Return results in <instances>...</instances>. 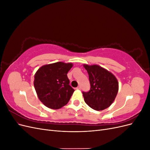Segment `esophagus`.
I'll return each instance as SVG.
<instances>
[{
    "label": "esophagus",
    "mask_w": 150,
    "mask_h": 150,
    "mask_svg": "<svg viewBox=\"0 0 150 150\" xmlns=\"http://www.w3.org/2000/svg\"><path fill=\"white\" fill-rule=\"evenodd\" d=\"M81 89V87L80 86H78V87L76 88V89H78V90H80Z\"/></svg>",
    "instance_id": "esophagus-1"
}]
</instances>
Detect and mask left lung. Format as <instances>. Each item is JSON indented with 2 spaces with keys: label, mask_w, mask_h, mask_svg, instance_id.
<instances>
[{
  "label": "left lung",
  "mask_w": 150,
  "mask_h": 150,
  "mask_svg": "<svg viewBox=\"0 0 150 150\" xmlns=\"http://www.w3.org/2000/svg\"><path fill=\"white\" fill-rule=\"evenodd\" d=\"M88 71L91 85L88 92H83L85 103L92 109L101 111L110 107L118 92L119 84L112 72L98 65L83 64Z\"/></svg>",
  "instance_id": "1"
}]
</instances>
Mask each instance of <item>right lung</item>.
I'll use <instances>...</instances> for the list:
<instances>
[{
	"label": "right lung",
	"mask_w": 150,
	"mask_h": 150,
	"mask_svg": "<svg viewBox=\"0 0 150 150\" xmlns=\"http://www.w3.org/2000/svg\"><path fill=\"white\" fill-rule=\"evenodd\" d=\"M72 66L71 62H57L44 65L36 71L34 88L46 107L57 110L69 102L74 89L69 85L67 74Z\"/></svg>",
	"instance_id": "add662e5"
}]
</instances>
